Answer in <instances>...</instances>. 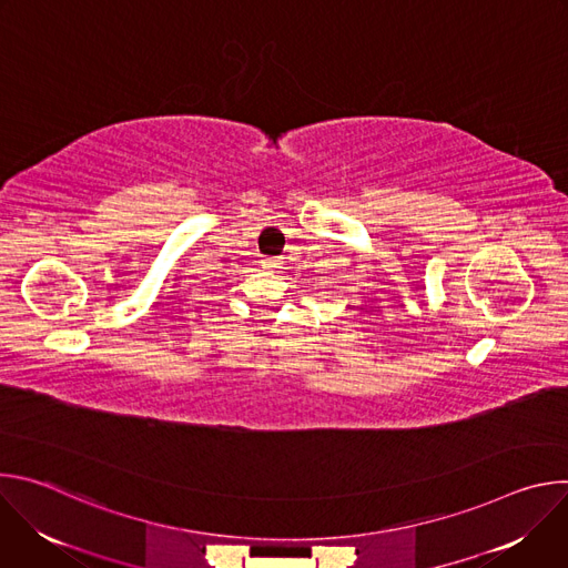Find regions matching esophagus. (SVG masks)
I'll list each match as a JSON object with an SVG mask.
<instances>
[{
  "label": "esophagus",
  "mask_w": 568,
  "mask_h": 568,
  "mask_svg": "<svg viewBox=\"0 0 568 568\" xmlns=\"http://www.w3.org/2000/svg\"><path fill=\"white\" fill-rule=\"evenodd\" d=\"M263 265H265V270H272V272L283 270V267H281V265H283L281 258H267V261H263Z\"/></svg>",
  "instance_id": "1"
}]
</instances>
